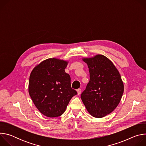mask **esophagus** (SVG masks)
<instances>
[{
  "label": "esophagus",
  "instance_id": "34e87169",
  "mask_svg": "<svg viewBox=\"0 0 146 146\" xmlns=\"http://www.w3.org/2000/svg\"><path fill=\"white\" fill-rule=\"evenodd\" d=\"M77 94H78V95H80V94H81V89H80V88L77 89Z\"/></svg>",
  "mask_w": 146,
  "mask_h": 146
}]
</instances>
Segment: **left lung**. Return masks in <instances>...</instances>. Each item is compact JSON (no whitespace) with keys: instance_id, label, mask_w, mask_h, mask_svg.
<instances>
[{"instance_id":"obj_1","label":"left lung","mask_w":146,"mask_h":146,"mask_svg":"<svg viewBox=\"0 0 146 146\" xmlns=\"http://www.w3.org/2000/svg\"><path fill=\"white\" fill-rule=\"evenodd\" d=\"M90 72V81L81 95L88 113L102 118L117 107L123 93L120 74L113 62L105 56L84 58Z\"/></svg>"}]
</instances>
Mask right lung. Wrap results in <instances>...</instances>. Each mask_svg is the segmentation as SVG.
Here are the masks:
<instances>
[{
  "mask_svg": "<svg viewBox=\"0 0 146 146\" xmlns=\"http://www.w3.org/2000/svg\"><path fill=\"white\" fill-rule=\"evenodd\" d=\"M68 64V61L49 58L36 66L30 74L29 95L37 109L46 117L63 114L72 98L77 94L65 70Z\"/></svg>",
  "mask_w": 146,
  "mask_h": 146,
  "instance_id": "add662e5",
  "label": "right lung"
}]
</instances>
